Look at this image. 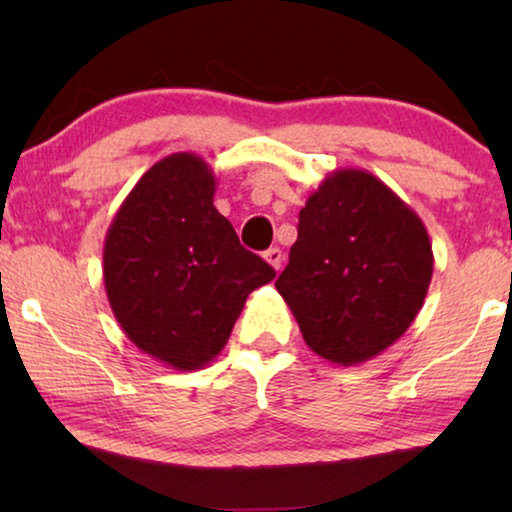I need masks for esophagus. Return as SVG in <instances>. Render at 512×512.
Returning <instances> with one entry per match:
<instances>
[{
    "mask_svg": "<svg viewBox=\"0 0 512 512\" xmlns=\"http://www.w3.org/2000/svg\"><path fill=\"white\" fill-rule=\"evenodd\" d=\"M265 261H268L270 265H272V268H275V270H279V265H282V249H279V247H270L268 251H265Z\"/></svg>",
    "mask_w": 512,
    "mask_h": 512,
    "instance_id": "1",
    "label": "esophagus"
}]
</instances>
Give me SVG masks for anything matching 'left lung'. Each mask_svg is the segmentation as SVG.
Instances as JSON below:
<instances>
[{"label": "left lung", "instance_id": "8db88e82", "mask_svg": "<svg viewBox=\"0 0 512 512\" xmlns=\"http://www.w3.org/2000/svg\"><path fill=\"white\" fill-rule=\"evenodd\" d=\"M431 272L417 214L373 174L342 170L300 209L298 240L275 286L312 352L352 366L408 331Z\"/></svg>", "mask_w": 512, "mask_h": 512}]
</instances>
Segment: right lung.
Instances as JSON below:
<instances>
[{
  "label": "right lung",
  "instance_id": "1",
  "mask_svg": "<svg viewBox=\"0 0 512 512\" xmlns=\"http://www.w3.org/2000/svg\"><path fill=\"white\" fill-rule=\"evenodd\" d=\"M214 174L177 153L137 181L104 244V286L118 324L146 354L179 370L212 361L244 300L275 268L244 249L214 207Z\"/></svg>",
  "mask_w": 512,
  "mask_h": 512
}]
</instances>
